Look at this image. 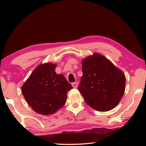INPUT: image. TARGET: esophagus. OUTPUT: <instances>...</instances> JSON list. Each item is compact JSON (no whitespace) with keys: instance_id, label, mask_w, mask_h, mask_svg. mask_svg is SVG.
<instances>
[{"instance_id":"34e87169","label":"esophagus","mask_w":146,"mask_h":146,"mask_svg":"<svg viewBox=\"0 0 146 146\" xmlns=\"http://www.w3.org/2000/svg\"><path fill=\"white\" fill-rule=\"evenodd\" d=\"M72 86L73 88H77V86H78V82H73L72 83Z\"/></svg>"}]
</instances>
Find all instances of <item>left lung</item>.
I'll return each instance as SVG.
<instances>
[{
  "label": "left lung",
  "mask_w": 146,
  "mask_h": 146,
  "mask_svg": "<svg viewBox=\"0 0 146 146\" xmlns=\"http://www.w3.org/2000/svg\"><path fill=\"white\" fill-rule=\"evenodd\" d=\"M78 90L88 106L98 111L115 108L125 91V76L105 56L98 53L83 59Z\"/></svg>",
  "instance_id": "8db88e82"
}]
</instances>
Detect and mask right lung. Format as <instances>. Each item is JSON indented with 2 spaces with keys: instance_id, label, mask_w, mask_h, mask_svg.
Returning <instances> with one entry per match:
<instances>
[{
  "instance_id": "right-lung-1",
  "label": "right lung",
  "mask_w": 146,
  "mask_h": 146,
  "mask_svg": "<svg viewBox=\"0 0 146 146\" xmlns=\"http://www.w3.org/2000/svg\"><path fill=\"white\" fill-rule=\"evenodd\" d=\"M56 64L37 66L22 86L27 103L38 114L51 115L66 104L68 91L72 89L64 75L55 73Z\"/></svg>"
}]
</instances>
